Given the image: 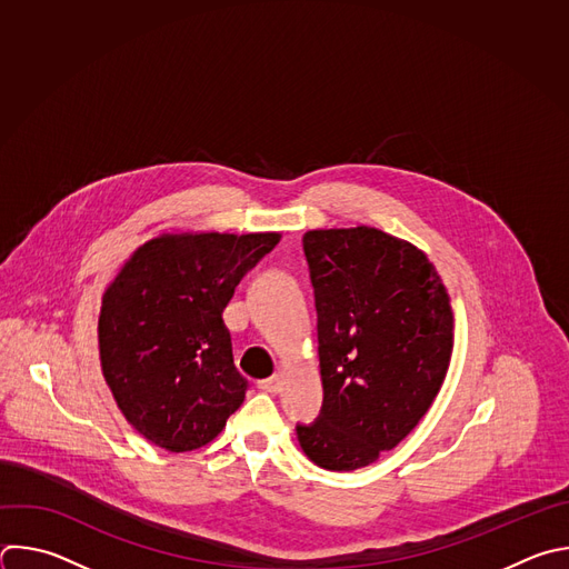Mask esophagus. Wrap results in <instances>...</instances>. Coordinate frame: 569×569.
I'll list each match as a JSON object with an SVG mask.
<instances>
[{
  "mask_svg": "<svg viewBox=\"0 0 569 569\" xmlns=\"http://www.w3.org/2000/svg\"><path fill=\"white\" fill-rule=\"evenodd\" d=\"M281 387H283V377L281 375H272V377H268V380L259 382V389L266 391V393H279Z\"/></svg>",
  "mask_w": 569,
  "mask_h": 569,
  "instance_id": "1",
  "label": "esophagus"
}]
</instances>
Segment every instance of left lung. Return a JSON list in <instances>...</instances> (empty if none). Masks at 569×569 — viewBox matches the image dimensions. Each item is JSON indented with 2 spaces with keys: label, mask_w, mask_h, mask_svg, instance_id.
<instances>
[{
  "label": "left lung",
  "mask_w": 569,
  "mask_h": 569,
  "mask_svg": "<svg viewBox=\"0 0 569 569\" xmlns=\"http://www.w3.org/2000/svg\"><path fill=\"white\" fill-rule=\"evenodd\" d=\"M321 413L297 425L321 469L355 471L398 447L433 405L453 350L449 292L422 250L375 228L310 230Z\"/></svg>",
  "instance_id": "8db88e82"
}]
</instances>
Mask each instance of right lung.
I'll list each match as a JSON object with an SVG mask.
<instances>
[{"label":"right lung","mask_w":569,"mask_h":569,"mask_svg":"<svg viewBox=\"0 0 569 569\" xmlns=\"http://www.w3.org/2000/svg\"><path fill=\"white\" fill-rule=\"evenodd\" d=\"M279 232L162 234L140 246L102 295L104 382L127 422L182 453L212 442L243 405L223 310Z\"/></svg>","instance_id":"add662e5"}]
</instances>
